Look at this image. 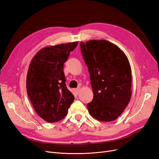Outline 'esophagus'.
<instances>
[{"label": "esophagus", "instance_id": "1", "mask_svg": "<svg viewBox=\"0 0 159 159\" xmlns=\"http://www.w3.org/2000/svg\"><path fill=\"white\" fill-rule=\"evenodd\" d=\"M80 88L78 87V88H77V89H75L74 90V91L75 93L78 94V93H79V91H80Z\"/></svg>", "mask_w": 159, "mask_h": 159}]
</instances>
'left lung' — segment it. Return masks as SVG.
Masks as SVG:
<instances>
[{"label": "left lung", "instance_id": "obj_1", "mask_svg": "<svg viewBox=\"0 0 159 159\" xmlns=\"http://www.w3.org/2000/svg\"><path fill=\"white\" fill-rule=\"evenodd\" d=\"M80 47L94 94L87 104L89 114L102 122H111L122 114L131 99L129 60L119 47L106 40L81 42Z\"/></svg>", "mask_w": 159, "mask_h": 159}]
</instances>
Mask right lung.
Masks as SVG:
<instances>
[{"instance_id": "obj_1", "label": "right lung", "mask_w": 159, "mask_h": 159, "mask_svg": "<svg viewBox=\"0 0 159 159\" xmlns=\"http://www.w3.org/2000/svg\"><path fill=\"white\" fill-rule=\"evenodd\" d=\"M78 42L44 47L34 56L26 76V90L36 112L49 123L63 119L74 100L65 84L64 63Z\"/></svg>"}]
</instances>
